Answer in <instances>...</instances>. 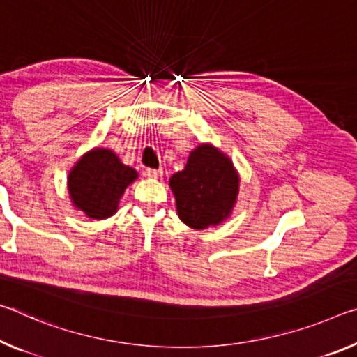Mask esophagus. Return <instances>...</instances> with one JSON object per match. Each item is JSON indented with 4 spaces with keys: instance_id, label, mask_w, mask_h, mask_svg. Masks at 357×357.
<instances>
[{
    "instance_id": "1",
    "label": "esophagus",
    "mask_w": 357,
    "mask_h": 357,
    "mask_svg": "<svg viewBox=\"0 0 357 357\" xmlns=\"http://www.w3.org/2000/svg\"><path fill=\"white\" fill-rule=\"evenodd\" d=\"M163 174V172L160 168L158 169H155V168H146L144 169V176L146 178H154V179H157V178H160Z\"/></svg>"
}]
</instances>
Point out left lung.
Returning <instances> with one entry per match:
<instances>
[{
	"mask_svg": "<svg viewBox=\"0 0 357 357\" xmlns=\"http://www.w3.org/2000/svg\"><path fill=\"white\" fill-rule=\"evenodd\" d=\"M181 220L203 230L229 216L238 194V176L231 162L213 146L190 152L188 165L169 179Z\"/></svg>",
	"mask_w": 357,
	"mask_h": 357,
	"instance_id": "8db88e82",
	"label": "left lung"
}]
</instances>
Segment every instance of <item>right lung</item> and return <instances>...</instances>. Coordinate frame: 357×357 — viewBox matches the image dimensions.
<instances>
[{
    "label": "right lung",
    "mask_w": 357,
    "mask_h": 357,
    "mask_svg": "<svg viewBox=\"0 0 357 357\" xmlns=\"http://www.w3.org/2000/svg\"><path fill=\"white\" fill-rule=\"evenodd\" d=\"M137 176V172L123 165L112 151L93 149L71 169L68 190L76 208L89 218L105 219L116 213L119 199Z\"/></svg>",
    "instance_id": "add662e5"
}]
</instances>
